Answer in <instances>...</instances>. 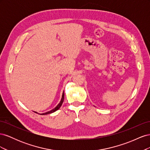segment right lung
I'll return each instance as SVG.
<instances>
[{"label":"right lung","instance_id":"1","mask_svg":"<svg viewBox=\"0 0 150 150\" xmlns=\"http://www.w3.org/2000/svg\"><path fill=\"white\" fill-rule=\"evenodd\" d=\"M64 92L63 91V93H62V98H61V101L59 102V103L54 108V109H52V110H51V111H48V112H44V113H42V114H40V115H48V114H51V113H52V112H55V111H56L57 110H58L60 108V107L61 106V105H62V103H63V101H64ZM36 113H38V112H35Z\"/></svg>","mask_w":150,"mask_h":150}]
</instances>
